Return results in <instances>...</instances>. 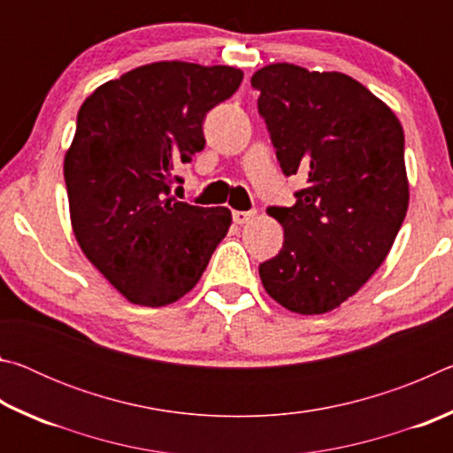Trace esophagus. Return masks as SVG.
<instances>
[{
  "label": "esophagus",
  "instance_id": "obj_1",
  "mask_svg": "<svg viewBox=\"0 0 453 453\" xmlns=\"http://www.w3.org/2000/svg\"><path fill=\"white\" fill-rule=\"evenodd\" d=\"M254 216H256V211H254V210H250V211H240V210H235V211L232 213V218H234V221H235L237 226L248 224L250 219H254Z\"/></svg>",
  "mask_w": 453,
  "mask_h": 453
}]
</instances>
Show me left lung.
I'll return each mask as SVG.
<instances>
[{"label":"left lung","mask_w":453,"mask_h":453,"mask_svg":"<svg viewBox=\"0 0 453 453\" xmlns=\"http://www.w3.org/2000/svg\"><path fill=\"white\" fill-rule=\"evenodd\" d=\"M251 86L281 172L305 178L291 208H267L283 245L259 264V278L289 311H332L372 278L403 224L402 124L340 72L272 64L251 75Z\"/></svg>","instance_id":"8db88e82"}]
</instances>
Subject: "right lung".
Listing matches in <instances>:
<instances>
[{"instance_id": "right-lung-1", "label": "right lung", "mask_w": 453, "mask_h": 453, "mask_svg": "<svg viewBox=\"0 0 453 453\" xmlns=\"http://www.w3.org/2000/svg\"><path fill=\"white\" fill-rule=\"evenodd\" d=\"M243 72L157 61L99 86L78 111L64 178L80 248L129 302L159 308L202 278L232 211L172 197L205 145L203 119Z\"/></svg>"}]
</instances>
